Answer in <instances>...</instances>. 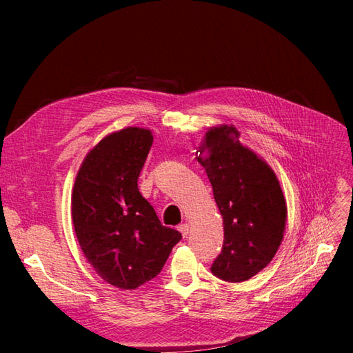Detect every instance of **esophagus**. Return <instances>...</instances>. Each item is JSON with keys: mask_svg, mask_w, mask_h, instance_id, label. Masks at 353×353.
<instances>
[{"mask_svg": "<svg viewBox=\"0 0 353 353\" xmlns=\"http://www.w3.org/2000/svg\"><path fill=\"white\" fill-rule=\"evenodd\" d=\"M178 230L184 237H187L188 232H190V225H188V223H181V225H178Z\"/></svg>", "mask_w": 353, "mask_h": 353, "instance_id": "esophagus-1", "label": "esophagus"}]
</instances>
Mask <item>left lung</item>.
<instances>
[{
	"instance_id": "1",
	"label": "left lung",
	"mask_w": 353,
	"mask_h": 353,
	"mask_svg": "<svg viewBox=\"0 0 353 353\" xmlns=\"http://www.w3.org/2000/svg\"><path fill=\"white\" fill-rule=\"evenodd\" d=\"M236 128L206 132L199 162L212 184L223 219V244L210 271L228 283L252 279L279 250L287 206L274 170L237 140Z\"/></svg>"
}]
</instances>
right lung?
I'll list each match as a JSON object with an SVG mask.
<instances>
[{
    "label": "right lung",
    "mask_w": 353,
    "mask_h": 353,
    "mask_svg": "<svg viewBox=\"0 0 353 353\" xmlns=\"http://www.w3.org/2000/svg\"><path fill=\"white\" fill-rule=\"evenodd\" d=\"M153 144L143 128H125L85 157L72 193V219L85 258L104 281L132 290L162 271L181 232L160 223L138 190Z\"/></svg>",
    "instance_id": "1"
}]
</instances>
